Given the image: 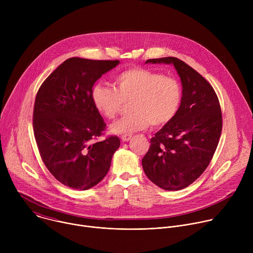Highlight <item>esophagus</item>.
Returning a JSON list of instances; mask_svg holds the SVG:
<instances>
[{
	"mask_svg": "<svg viewBox=\"0 0 253 253\" xmlns=\"http://www.w3.org/2000/svg\"><path fill=\"white\" fill-rule=\"evenodd\" d=\"M131 137H132V134H125V135H122L121 139H122V141H124V142H128V141L131 139Z\"/></svg>",
	"mask_w": 253,
	"mask_h": 253,
	"instance_id": "esophagus-1",
	"label": "esophagus"
}]
</instances>
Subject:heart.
Listing matches in <instances>:
<instances>
[{"label":"heart","instance_id":"1","mask_svg":"<svg viewBox=\"0 0 253 253\" xmlns=\"http://www.w3.org/2000/svg\"><path fill=\"white\" fill-rule=\"evenodd\" d=\"M92 101L107 119H114L129 104L128 116L110 126L114 134L125 135L145 129L149 124L161 127L177 114L182 102V87L171 76L157 72L132 68L116 76L114 87L95 85Z\"/></svg>","mask_w":253,"mask_h":253}]
</instances>
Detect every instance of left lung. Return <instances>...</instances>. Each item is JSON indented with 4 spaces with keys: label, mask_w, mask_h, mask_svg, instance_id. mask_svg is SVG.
Returning <instances> with one entry per match:
<instances>
[{
    "label": "left lung",
    "mask_w": 253,
    "mask_h": 253,
    "mask_svg": "<svg viewBox=\"0 0 253 253\" xmlns=\"http://www.w3.org/2000/svg\"><path fill=\"white\" fill-rule=\"evenodd\" d=\"M146 63L174 65L182 83V102L176 116L151 138L143 170L160 188L180 190L204 172L217 148L222 130L219 100L198 72L178 58Z\"/></svg>",
    "instance_id": "left-lung-1"
}]
</instances>
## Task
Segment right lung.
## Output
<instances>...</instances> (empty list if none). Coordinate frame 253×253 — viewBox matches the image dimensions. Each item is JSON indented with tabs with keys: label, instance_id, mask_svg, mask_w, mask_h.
<instances>
[{
	"label": "right lung",
	"instance_id": "1",
	"mask_svg": "<svg viewBox=\"0 0 253 253\" xmlns=\"http://www.w3.org/2000/svg\"><path fill=\"white\" fill-rule=\"evenodd\" d=\"M118 64V60L67 59L36 96L33 128L41 158L58 181L72 189L97 185L120 146L117 136L95 141L106 124L92 101L95 82Z\"/></svg>",
	"mask_w": 253,
	"mask_h": 253
}]
</instances>
